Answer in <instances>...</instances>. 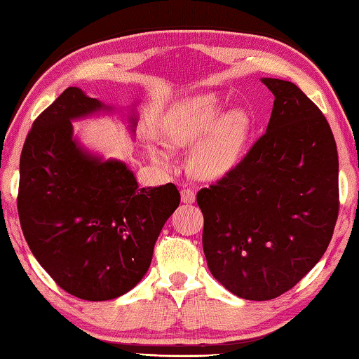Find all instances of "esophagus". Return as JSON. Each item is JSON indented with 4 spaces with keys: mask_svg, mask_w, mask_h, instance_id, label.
I'll list each match as a JSON object with an SVG mask.
<instances>
[{
    "mask_svg": "<svg viewBox=\"0 0 359 359\" xmlns=\"http://www.w3.org/2000/svg\"><path fill=\"white\" fill-rule=\"evenodd\" d=\"M180 196H182V203L193 204L194 199H196V191L191 190V188H184V190L180 191Z\"/></svg>",
    "mask_w": 359,
    "mask_h": 359,
    "instance_id": "esophagus-1",
    "label": "esophagus"
}]
</instances>
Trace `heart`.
Segmentation results:
<instances>
[{
	"label": "heart",
	"mask_w": 359,
	"mask_h": 359,
	"mask_svg": "<svg viewBox=\"0 0 359 359\" xmlns=\"http://www.w3.org/2000/svg\"><path fill=\"white\" fill-rule=\"evenodd\" d=\"M224 102L215 95L188 100L168 115L165 141L171 149L194 150L193 165L205 179H220L239 165L250 131V118L242 111L223 114ZM156 160H168V151L151 145Z\"/></svg>",
	"instance_id": "obj_1"
}]
</instances>
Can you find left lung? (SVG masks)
<instances>
[{
    "instance_id": "8db88e82",
    "label": "left lung",
    "mask_w": 359,
    "mask_h": 359,
    "mask_svg": "<svg viewBox=\"0 0 359 359\" xmlns=\"http://www.w3.org/2000/svg\"><path fill=\"white\" fill-rule=\"evenodd\" d=\"M274 95L267 130L233 171L196 194L209 271L231 293L269 301L323 257L339 215V158L330 123L293 82Z\"/></svg>"
}]
</instances>
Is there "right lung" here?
I'll list each match as a JSON object with an SVG mask.
<instances>
[{"label":"right lung","instance_id":"1","mask_svg":"<svg viewBox=\"0 0 359 359\" xmlns=\"http://www.w3.org/2000/svg\"><path fill=\"white\" fill-rule=\"evenodd\" d=\"M100 111L111 107L69 87L34 120L17 196L34 258L60 288L85 301L114 299L141 282L180 203L174 184L139 188L125 163L104 161L77 144L71 120Z\"/></svg>","mask_w":359,"mask_h":359}]
</instances>
